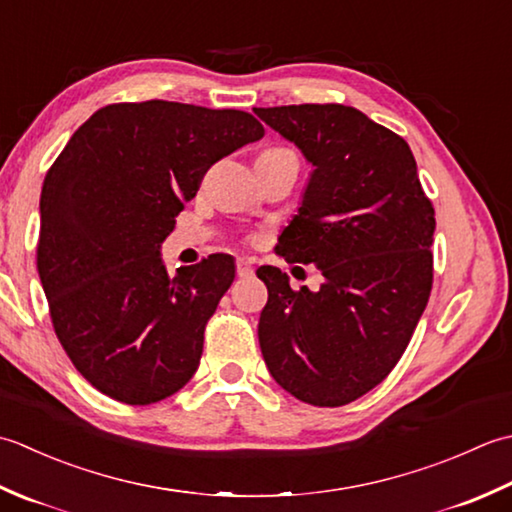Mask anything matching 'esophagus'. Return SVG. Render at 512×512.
I'll use <instances>...</instances> for the list:
<instances>
[{
    "instance_id": "obj_1",
    "label": "esophagus",
    "mask_w": 512,
    "mask_h": 512,
    "mask_svg": "<svg viewBox=\"0 0 512 512\" xmlns=\"http://www.w3.org/2000/svg\"><path fill=\"white\" fill-rule=\"evenodd\" d=\"M236 274L241 276V278L254 276V265H252V260H247V258H238V260H236Z\"/></svg>"
}]
</instances>
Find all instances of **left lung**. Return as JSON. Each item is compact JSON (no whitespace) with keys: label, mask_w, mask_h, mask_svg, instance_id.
<instances>
[{"label":"left lung","mask_w":512,"mask_h":512,"mask_svg":"<svg viewBox=\"0 0 512 512\" xmlns=\"http://www.w3.org/2000/svg\"><path fill=\"white\" fill-rule=\"evenodd\" d=\"M314 165L276 252L314 263L318 291L289 287L278 267L258 322L267 369L314 406H342L387 378L409 344L433 283L435 210L398 134L338 103L254 108Z\"/></svg>","instance_id":"8db88e82"}]
</instances>
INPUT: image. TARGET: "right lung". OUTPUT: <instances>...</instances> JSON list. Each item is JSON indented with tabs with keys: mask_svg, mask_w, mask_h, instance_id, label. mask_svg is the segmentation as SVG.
Masks as SVG:
<instances>
[{
	"mask_svg": "<svg viewBox=\"0 0 512 512\" xmlns=\"http://www.w3.org/2000/svg\"><path fill=\"white\" fill-rule=\"evenodd\" d=\"M263 134L241 110L114 103L52 163L39 201L37 269L61 347L101 393L152 404L196 373L234 258L214 254L170 276L161 245L210 165Z\"/></svg>",
	"mask_w": 512,
	"mask_h": 512,
	"instance_id": "1",
	"label": "right lung"
}]
</instances>
